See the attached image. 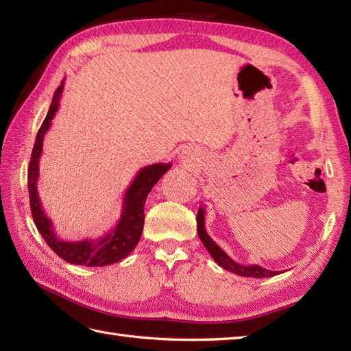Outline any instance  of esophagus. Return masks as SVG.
Here are the masks:
<instances>
[{
    "instance_id": "esophagus-1",
    "label": "esophagus",
    "mask_w": 351,
    "mask_h": 351,
    "mask_svg": "<svg viewBox=\"0 0 351 351\" xmlns=\"http://www.w3.org/2000/svg\"><path fill=\"white\" fill-rule=\"evenodd\" d=\"M180 156H181V161H184V162H193V161H196V154H195V151H193L191 147H184L182 151H181V154H180Z\"/></svg>"
}]
</instances>
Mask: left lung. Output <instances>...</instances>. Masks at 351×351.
I'll list each match as a JSON object with an SVG mask.
<instances>
[{
    "instance_id": "1",
    "label": "left lung",
    "mask_w": 351,
    "mask_h": 351,
    "mask_svg": "<svg viewBox=\"0 0 351 351\" xmlns=\"http://www.w3.org/2000/svg\"><path fill=\"white\" fill-rule=\"evenodd\" d=\"M197 234L200 241L204 243V245L206 247V250L210 252L211 258L217 263L221 268L225 270L238 274V276H244V278H271V276L278 274V271H271L267 270V268L261 267V265H243L238 264L232 258H229L226 255V252H223L219 244H215L211 237L208 235V232L205 230V208L200 206L197 211Z\"/></svg>"
}]
</instances>
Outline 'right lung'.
<instances>
[{
  "instance_id": "right-lung-1",
  "label": "right lung",
  "mask_w": 351,
  "mask_h": 351,
  "mask_svg": "<svg viewBox=\"0 0 351 351\" xmlns=\"http://www.w3.org/2000/svg\"><path fill=\"white\" fill-rule=\"evenodd\" d=\"M64 80L58 86L47 117L39 128L36 136V143L32 152V160L28 166V195H29V206L34 225L39 230L43 240L47 241L49 247L54 250L58 256L64 259L66 263L86 267H104L119 263L126 258L136 249L143 232L145 223V204L146 197L154 185L161 180V176L171 167V162H156L151 164L138 170V173L134 178V181L126 189L123 196V208L121 219L117 225L110 230L108 234L99 237L98 240H78V241H64L57 237L54 226H52L48 215L45 214L42 202L37 193V180H39V160L43 149V137L51 126V121L57 113L60 106V98L63 93Z\"/></svg>"
}]
</instances>
